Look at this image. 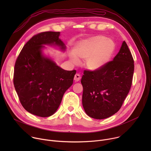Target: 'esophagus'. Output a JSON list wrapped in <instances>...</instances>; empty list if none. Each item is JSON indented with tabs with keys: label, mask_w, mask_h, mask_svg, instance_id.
Listing matches in <instances>:
<instances>
[{
	"label": "esophagus",
	"mask_w": 151,
	"mask_h": 151,
	"mask_svg": "<svg viewBox=\"0 0 151 151\" xmlns=\"http://www.w3.org/2000/svg\"><path fill=\"white\" fill-rule=\"evenodd\" d=\"M81 79V75L79 73H76L74 76V80L76 82L79 81Z\"/></svg>",
	"instance_id": "esophagus-1"
}]
</instances>
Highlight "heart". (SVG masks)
I'll use <instances>...</instances> for the list:
<instances>
[{"instance_id": "heart-1", "label": "heart", "mask_w": 151, "mask_h": 151, "mask_svg": "<svg viewBox=\"0 0 151 151\" xmlns=\"http://www.w3.org/2000/svg\"><path fill=\"white\" fill-rule=\"evenodd\" d=\"M115 49L114 42L103 36H97L83 40L70 54L73 64H78L79 59H87L86 66L91 70H97L109 61Z\"/></svg>"}]
</instances>
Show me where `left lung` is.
<instances>
[{
  "label": "left lung",
  "instance_id": "obj_1",
  "mask_svg": "<svg viewBox=\"0 0 151 151\" xmlns=\"http://www.w3.org/2000/svg\"><path fill=\"white\" fill-rule=\"evenodd\" d=\"M134 69L133 58L124 41L112 61L97 70H85L81 82L85 113L97 119L116 113L130 90Z\"/></svg>",
  "mask_w": 151,
  "mask_h": 151
}]
</instances>
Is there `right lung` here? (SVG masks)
Segmentation results:
<instances>
[{"label": "right lung", "instance_id": "obj_1", "mask_svg": "<svg viewBox=\"0 0 151 151\" xmlns=\"http://www.w3.org/2000/svg\"><path fill=\"white\" fill-rule=\"evenodd\" d=\"M60 32L33 36L23 47L15 64L14 84L21 104L29 113L40 117L52 115L63 96L73 84L76 70H65L42 54L44 45L66 46Z\"/></svg>", "mask_w": 151, "mask_h": 151}]
</instances>
